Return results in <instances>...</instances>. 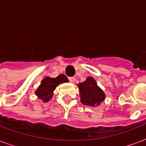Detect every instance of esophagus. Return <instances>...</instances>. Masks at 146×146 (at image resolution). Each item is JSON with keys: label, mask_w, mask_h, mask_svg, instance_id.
I'll return each mask as SVG.
<instances>
[{"label": "esophagus", "mask_w": 146, "mask_h": 146, "mask_svg": "<svg viewBox=\"0 0 146 146\" xmlns=\"http://www.w3.org/2000/svg\"><path fill=\"white\" fill-rule=\"evenodd\" d=\"M69 80H70V81L71 83H74L75 82V80H76V79H75L74 77H70V78H69Z\"/></svg>", "instance_id": "obj_1"}]
</instances>
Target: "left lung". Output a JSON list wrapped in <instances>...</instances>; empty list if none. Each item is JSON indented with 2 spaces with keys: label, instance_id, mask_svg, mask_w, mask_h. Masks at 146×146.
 Instances as JSON below:
<instances>
[{
  "label": "left lung",
  "instance_id": "obj_1",
  "mask_svg": "<svg viewBox=\"0 0 146 146\" xmlns=\"http://www.w3.org/2000/svg\"><path fill=\"white\" fill-rule=\"evenodd\" d=\"M81 103L85 106L97 107L106 99V94L97 84L92 76L87 77L85 81L77 84Z\"/></svg>",
  "mask_w": 146,
  "mask_h": 146
}]
</instances>
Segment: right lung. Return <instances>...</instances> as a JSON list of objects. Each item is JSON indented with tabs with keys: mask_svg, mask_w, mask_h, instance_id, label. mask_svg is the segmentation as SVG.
I'll use <instances>...</instances> for the list:
<instances>
[{
	"mask_svg": "<svg viewBox=\"0 0 146 146\" xmlns=\"http://www.w3.org/2000/svg\"><path fill=\"white\" fill-rule=\"evenodd\" d=\"M69 82V80L64 74H60L56 78L46 76L42 80L40 84L39 85L35 95L44 102H48L51 99L54 95V91L58 85L62 83Z\"/></svg>",
	"mask_w": 146,
	"mask_h": 146,
	"instance_id": "obj_1",
	"label": "right lung"
}]
</instances>
